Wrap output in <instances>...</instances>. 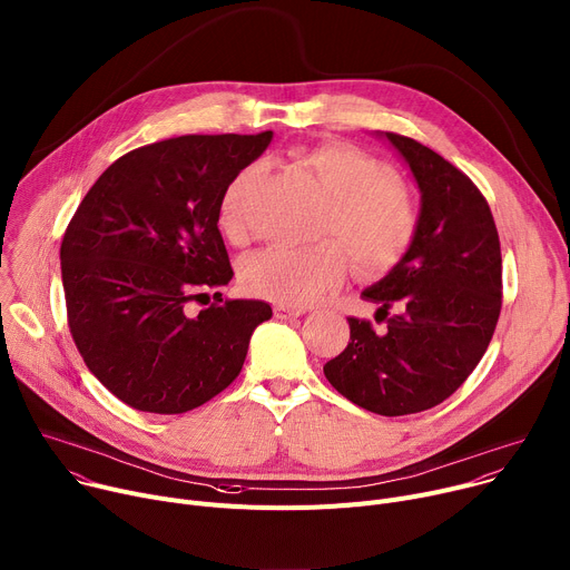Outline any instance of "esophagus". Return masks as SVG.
<instances>
[{
  "label": "esophagus",
  "instance_id": "obj_1",
  "mask_svg": "<svg viewBox=\"0 0 570 570\" xmlns=\"http://www.w3.org/2000/svg\"><path fill=\"white\" fill-rule=\"evenodd\" d=\"M274 313H276V317H281V320H292V317H301V315H305V308H296V305L278 303L276 308H274Z\"/></svg>",
  "mask_w": 570,
  "mask_h": 570
}]
</instances>
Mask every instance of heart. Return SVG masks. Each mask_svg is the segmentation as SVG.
<instances>
[{"label": "heart", "mask_w": 570, "mask_h": 570, "mask_svg": "<svg viewBox=\"0 0 570 570\" xmlns=\"http://www.w3.org/2000/svg\"><path fill=\"white\" fill-rule=\"evenodd\" d=\"M324 189L326 205L315 237H337L363 276L392 269L417 233V207L409 191L392 183L387 166L356 146L324 144L301 153ZM259 178V166L235 173L218 203V226L233 242L246 237L244 200ZM346 276V255L333 239L305 248L272 246L250 255L242 267L244 287L285 305H311Z\"/></svg>", "instance_id": "heart-1"}]
</instances>
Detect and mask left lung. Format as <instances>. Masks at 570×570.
I'll use <instances>...</instances> for the list:
<instances>
[{"instance_id":"8db88e82","label":"left lung","mask_w":570,"mask_h":570,"mask_svg":"<svg viewBox=\"0 0 570 570\" xmlns=\"http://www.w3.org/2000/svg\"><path fill=\"white\" fill-rule=\"evenodd\" d=\"M379 137L420 189L417 233L363 289L383 328L348 317V342L324 374L348 402L395 417L445 402L487 354L502 308V255L491 207L465 173L409 137Z\"/></svg>"}]
</instances>
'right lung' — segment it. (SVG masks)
<instances>
[{"mask_svg": "<svg viewBox=\"0 0 570 570\" xmlns=\"http://www.w3.org/2000/svg\"><path fill=\"white\" fill-rule=\"evenodd\" d=\"M274 132L178 137L116 159L83 196L61 242L68 326L91 374L127 406L175 415L226 390L253 331L255 298L194 301L233 267L218 203Z\"/></svg>", "mask_w": 570, "mask_h": 570, "instance_id": "right-lung-1", "label": "right lung"}]
</instances>
